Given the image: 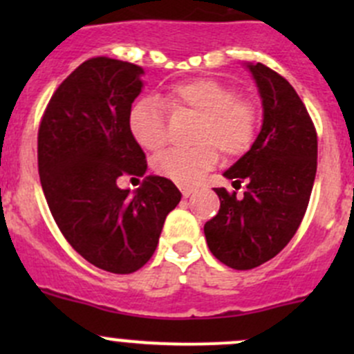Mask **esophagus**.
<instances>
[{
    "label": "esophagus",
    "instance_id": "34e87169",
    "mask_svg": "<svg viewBox=\"0 0 354 354\" xmlns=\"http://www.w3.org/2000/svg\"><path fill=\"white\" fill-rule=\"evenodd\" d=\"M180 190H181V194H183L185 198H188L190 195H194L195 192H197L195 188H190V187H180Z\"/></svg>",
    "mask_w": 354,
    "mask_h": 354
}]
</instances>
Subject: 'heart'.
Here are the masks:
<instances>
[{
  "label": "heart",
  "mask_w": 354,
  "mask_h": 354,
  "mask_svg": "<svg viewBox=\"0 0 354 354\" xmlns=\"http://www.w3.org/2000/svg\"><path fill=\"white\" fill-rule=\"evenodd\" d=\"M167 106L200 118L192 149H167L154 159L160 176L178 185L198 183L203 173L224 156L245 154L257 135V113L250 102L238 99L236 91L212 78H197L171 85L166 94ZM131 137L147 151H159L167 140V120L162 104L156 99L135 102L128 116Z\"/></svg>",
  "instance_id": "obj_1"
}]
</instances>
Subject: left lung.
<instances>
[{"label": "left lung", "mask_w": 354, "mask_h": 354, "mask_svg": "<svg viewBox=\"0 0 354 354\" xmlns=\"http://www.w3.org/2000/svg\"><path fill=\"white\" fill-rule=\"evenodd\" d=\"M262 99L263 120L250 151L224 171L243 197L214 188L221 200L203 226L212 255L227 267L248 270L276 257L295 236L317 173V131L286 78L262 63H245Z\"/></svg>", "instance_id": "1"}]
</instances>
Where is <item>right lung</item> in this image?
I'll list each match as a JSON object with an SVG mask.
<instances>
[{
	"instance_id": "obj_1",
	"label": "right lung",
	"mask_w": 354,
	"mask_h": 354,
	"mask_svg": "<svg viewBox=\"0 0 354 354\" xmlns=\"http://www.w3.org/2000/svg\"><path fill=\"white\" fill-rule=\"evenodd\" d=\"M144 73L120 59H87L56 88L39 127V176L59 231L87 262L113 274L149 262L181 200L173 181L154 174L135 192L118 187L123 174L147 171L128 127Z\"/></svg>"
}]
</instances>
